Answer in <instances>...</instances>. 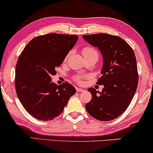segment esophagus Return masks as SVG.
I'll return each instance as SVG.
<instances>
[{"label": "esophagus", "instance_id": "obj_1", "mask_svg": "<svg viewBox=\"0 0 153 153\" xmlns=\"http://www.w3.org/2000/svg\"><path fill=\"white\" fill-rule=\"evenodd\" d=\"M76 90L77 92H82V91H84V89L81 88H76Z\"/></svg>", "mask_w": 153, "mask_h": 153}]
</instances>
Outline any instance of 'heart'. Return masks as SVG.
Returning a JSON list of instances; mask_svg holds the SVG:
<instances>
[{
	"mask_svg": "<svg viewBox=\"0 0 153 153\" xmlns=\"http://www.w3.org/2000/svg\"><path fill=\"white\" fill-rule=\"evenodd\" d=\"M82 53L84 55L85 58H92V57H96V58L98 59L99 54L98 51L95 48L92 46H86L84 47L82 50ZM70 55V53H68L66 56V59L69 57V55ZM84 76L82 75H76V76H74V80L76 81V82L80 83L82 82L83 79H84Z\"/></svg>",
	"mask_w": 153,
	"mask_h": 153,
	"instance_id": "b5f03b06",
	"label": "heart"
}]
</instances>
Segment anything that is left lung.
<instances>
[{
  "instance_id": "obj_1",
  "label": "left lung",
  "mask_w": 153,
  "mask_h": 153,
  "mask_svg": "<svg viewBox=\"0 0 153 153\" xmlns=\"http://www.w3.org/2000/svg\"><path fill=\"white\" fill-rule=\"evenodd\" d=\"M84 40L97 47L103 57L102 75L96 84L103 85L102 92L88 89L92 95L86 105L87 112L99 121L117 118L130 105L138 83L137 64L132 48L117 36L99 33L84 35Z\"/></svg>"
}]
</instances>
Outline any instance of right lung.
Instances as JSON below:
<instances>
[{"instance_id":"obj_1","label":"right lung","mask_w":153,"mask_h":153,"mask_svg":"<svg viewBox=\"0 0 153 153\" xmlns=\"http://www.w3.org/2000/svg\"><path fill=\"white\" fill-rule=\"evenodd\" d=\"M78 36L48 33L33 38L19 55L15 79V90L26 111L41 121L52 120L63 112L76 93L72 84L51 82L55 69L62 65Z\"/></svg>"}]
</instances>
